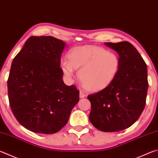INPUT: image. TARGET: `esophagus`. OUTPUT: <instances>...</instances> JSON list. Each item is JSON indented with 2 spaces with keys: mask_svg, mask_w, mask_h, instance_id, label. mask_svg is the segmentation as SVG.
<instances>
[{
  "mask_svg": "<svg viewBox=\"0 0 158 158\" xmlns=\"http://www.w3.org/2000/svg\"><path fill=\"white\" fill-rule=\"evenodd\" d=\"M79 97L81 98H84L85 97V95L82 91H80V93H79Z\"/></svg>",
  "mask_w": 158,
  "mask_h": 158,
  "instance_id": "34e87169",
  "label": "esophagus"
}]
</instances>
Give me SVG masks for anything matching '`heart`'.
Wrapping results in <instances>:
<instances>
[{"label": "heart", "mask_w": 158, "mask_h": 158, "mask_svg": "<svg viewBox=\"0 0 158 158\" xmlns=\"http://www.w3.org/2000/svg\"><path fill=\"white\" fill-rule=\"evenodd\" d=\"M63 60L60 68L68 78L78 69L79 78L85 89L99 92L111 84L120 68L118 56L97 45H84L73 48Z\"/></svg>", "instance_id": "obj_1"}]
</instances>
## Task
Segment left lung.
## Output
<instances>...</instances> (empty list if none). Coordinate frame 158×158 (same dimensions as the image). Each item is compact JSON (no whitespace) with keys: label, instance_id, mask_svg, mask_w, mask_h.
<instances>
[{"label":"left lung","instance_id":"8db88e82","mask_svg":"<svg viewBox=\"0 0 158 158\" xmlns=\"http://www.w3.org/2000/svg\"><path fill=\"white\" fill-rule=\"evenodd\" d=\"M105 44L118 53L120 68L109 86L88 96L91 104L89 120L99 130L118 132L135 123L145 107L147 66L130 42Z\"/></svg>","mask_w":158,"mask_h":158}]
</instances>
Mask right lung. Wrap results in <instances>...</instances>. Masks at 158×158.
Here are the masks:
<instances>
[{"mask_svg":"<svg viewBox=\"0 0 158 158\" xmlns=\"http://www.w3.org/2000/svg\"><path fill=\"white\" fill-rule=\"evenodd\" d=\"M65 44L52 36H31L12 63L10 106L18 122L33 132H58L79 100L77 88L63 81L60 56Z\"/></svg>","mask_w":158,"mask_h":158,"instance_id":"right-lung-1","label":"right lung"}]
</instances>
